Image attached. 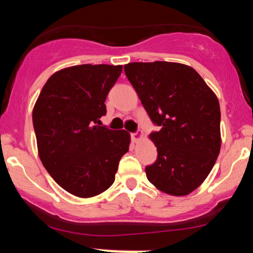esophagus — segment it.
<instances>
[{"instance_id": "1", "label": "esophagus", "mask_w": 253, "mask_h": 253, "mask_svg": "<svg viewBox=\"0 0 253 253\" xmlns=\"http://www.w3.org/2000/svg\"><path fill=\"white\" fill-rule=\"evenodd\" d=\"M141 138H143V133H130V139H132V141H134V143L140 140Z\"/></svg>"}]
</instances>
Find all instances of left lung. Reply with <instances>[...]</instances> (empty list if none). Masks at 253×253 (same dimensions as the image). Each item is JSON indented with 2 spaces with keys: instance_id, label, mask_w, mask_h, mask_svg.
<instances>
[{
  "instance_id": "8db88e82",
  "label": "left lung",
  "mask_w": 253,
  "mask_h": 253,
  "mask_svg": "<svg viewBox=\"0 0 253 253\" xmlns=\"http://www.w3.org/2000/svg\"><path fill=\"white\" fill-rule=\"evenodd\" d=\"M125 74L158 132L156 162L145 168L159 190L184 196L201 185L221 146L220 106L203 78L179 63H129Z\"/></svg>"
}]
</instances>
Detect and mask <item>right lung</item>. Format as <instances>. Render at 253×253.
Segmentation results:
<instances>
[{
    "mask_svg": "<svg viewBox=\"0 0 253 253\" xmlns=\"http://www.w3.org/2000/svg\"><path fill=\"white\" fill-rule=\"evenodd\" d=\"M121 65L83 64L48 78L33 109L40 161L63 189L92 197L114 183L129 134L100 126Z\"/></svg>",
    "mask_w": 253,
    "mask_h": 253,
    "instance_id": "1",
    "label": "right lung"
}]
</instances>
